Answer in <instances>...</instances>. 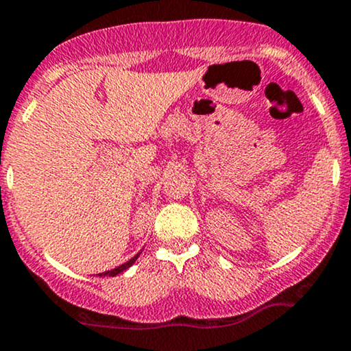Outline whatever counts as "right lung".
<instances>
[{"label":"right lung","mask_w":351,"mask_h":351,"mask_svg":"<svg viewBox=\"0 0 351 351\" xmlns=\"http://www.w3.org/2000/svg\"><path fill=\"white\" fill-rule=\"evenodd\" d=\"M138 256H141V252H138L137 255H134L132 258H130L129 261H125V263L119 265V267H117V268H114V269H109V271H104V273H99V276H117V274H121L122 271H125V269L132 267V265L135 263V260H137Z\"/></svg>","instance_id":"right-lung-1"}]
</instances>
